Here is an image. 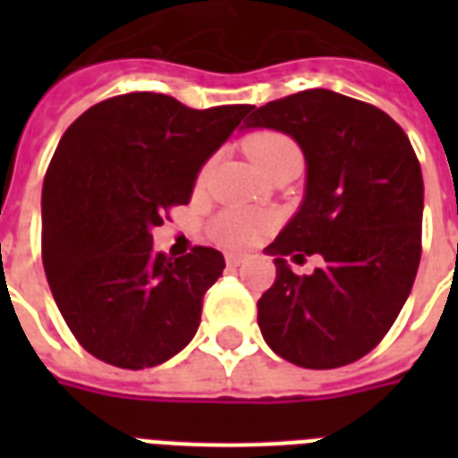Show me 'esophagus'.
I'll return each instance as SVG.
<instances>
[{
  "instance_id": "34e87169",
  "label": "esophagus",
  "mask_w": 458,
  "mask_h": 458,
  "mask_svg": "<svg viewBox=\"0 0 458 458\" xmlns=\"http://www.w3.org/2000/svg\"><path fill=\"white\" fill-rule=\"evenodd\" d=\"M244 261H247V254H237V251H228V254H225V264L233 266V268H235V266H242Z\"/></svg>"
}]
</instances>
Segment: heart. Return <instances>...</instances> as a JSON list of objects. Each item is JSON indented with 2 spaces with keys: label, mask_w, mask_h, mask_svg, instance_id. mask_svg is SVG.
<instances>
[{
  "label": "heart",
  "mask_w": 458,
  "mask_h": 458,
  "mask_svg": "<svg viewBox=\"0 0 458 458\" xmlns=\"http://www.w3.org/2000/svg\"><path fill=\"white\" fill-rule=\"evenodd\" d=\"M244 152L250 154L251 161L261 171H271L273 165H278L280 161H285L290 157H301L300 147L294 145V140L278 131L251 132L250 138L244 140ZM208 165H211V161L204 164V168L199 171V180L207 178ZM271 225L273 218L268 214L251 211V208H228V211L216 216L214 225H211V235L223 247H250Z\"/></svg>",
  "instance_id": "obj_1"
}]
</instances>
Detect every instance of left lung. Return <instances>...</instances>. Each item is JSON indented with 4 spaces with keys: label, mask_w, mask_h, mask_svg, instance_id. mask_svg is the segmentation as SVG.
<instances>
[{
    "label": "left lung",
    "mask_w": 458,
    "mask_h": 458,
    "mask_svg": "<svg viewBox=\"0 0 458 458\" xmlns=\"http://www.w3.org/2000/svg\"><path fill=\"white\" fill-rule=\"evenodd\" d=\"M247 128L297 140L306 158L300 211L268 244L276 283L259 300L268 347L301 369L366 356L397 320L420 264L423 175L406 132L373 104L304 89L259 106ZM320 253L297 276L284 257Z\"/></svg>",
    "instance_id": "1"
}]
</instances>
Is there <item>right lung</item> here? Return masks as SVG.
Returning a JSON list of instances; mask_svg holds the SVG:
<instances>
[{
    "label": "right lung",
    "mask_w": 458,
    "mask_h": 458,
    "mask_svg": "<svg viewBox=\"0 0 458 458\" xmlns=\"http://www.w3.org/2000/svg\"><path fill=\"white\" fill-rule=\"evenodd\" d=\"M251 109L131 92L64 132L42 185V264L66 326L99 361L152 369L194 337L223 254L165 257L152 250V228L190 201L201 165Z\"/></svg>",
    "instance_id": "add662e5"
}]
</instances>
